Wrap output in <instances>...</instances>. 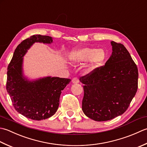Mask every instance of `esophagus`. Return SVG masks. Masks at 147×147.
<instances>
[{"label":"esophagus","mask_w":147,"mask_h":147,"mask_svg":"<svg viewBox=\"0 0 147 147\" xmlns=\"http://www.w3.org/2000/svg\"><path fill=\"white\" fill-rule=\"evenodd\" d=\"M71 82H72L73 84L78 83V82H79V79H78V78H77V77L74 78V79L71 80Z\"/></svg>","instance_id":"obj_1"}]
</instances>
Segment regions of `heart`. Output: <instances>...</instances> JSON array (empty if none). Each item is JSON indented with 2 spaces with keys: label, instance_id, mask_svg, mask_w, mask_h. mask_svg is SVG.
Segmentation results:
<instances>
[{
  "label": "heart",
  "instance_id": "heart-1",
  "mask_svg": "<svg viewBox=\"0 0 147 147\" xmlns=\"http://www.w3.org/2000/svg\"><path fill=\"white\" fill-rule=\"evenodd\" d=\"M105 58V52L102 49H96L91 47L74 49L68 56L70 63L73 65H77L88 61V70L89 71H92L98 68Z\"/></svg>",
  "mask_w": 147,
  "mask_h": 147
}]
</instances>
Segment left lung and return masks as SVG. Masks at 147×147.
<instances>
[{"label":"left lung","instance_id":"left-lung-1","mask_svg":"<svg viewBox=\"0 0 147 147\" xmlns=\"http://www.w3.org/2000/svg\"><path fill=\"white\" fill-rule=\"evenodd\" d=\"M112 53L103 67L80 77L84 84L82 109L96 121H107L124 113L135 96L138 71L124 45L111 42Z\"/></svg>","mask_w":147,"mask_h":147}]
</instances>
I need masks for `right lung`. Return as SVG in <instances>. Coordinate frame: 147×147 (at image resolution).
Returning a JSON list of instances; mask_svg holds the SVG:
<instances>
[{
  "label": "right lung",
  "mask_w": 147,
  "mask_h": 147,
  "mask_svg": "<svg viewBox=\"0 0 147 147\" xmlns=\"http://www.w3.org/2000/svg\"><path fill=\"white\" fill-rule=\"evenodd\" d=\"M51 37L34 35L17 46L8 66L6 89L14 109L20 114L35 121L55 114L61 91L71 80L47 76L30 80L23 73V57L35 42L51 44Z\"/></svg>",
  "instance_id": "obj_1"
}]
</instances>
